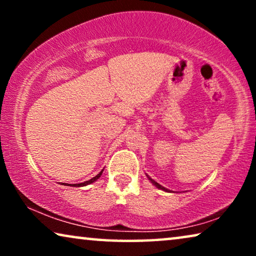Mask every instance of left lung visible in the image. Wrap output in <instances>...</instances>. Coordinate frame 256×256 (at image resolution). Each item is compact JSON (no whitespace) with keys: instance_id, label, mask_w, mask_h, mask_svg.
I'll list each match as a JSON object with an SVG mask.
<instances>
[{"instance_id":"1","label":"left lung","mask_w":256,"mask_h":256,"mask_svg":"<svg viewBox=\"0 0 256 256\" xmlns=\"http://www.w3.org/2000/svg\"><path fill=\"white\" fill-rule=\"evenodd\" d=\"M146 178H148V180H150V183H152V184L154 185V186H156L157 188H160V190H162V191H166V192H172V191H171V190H169V188H164V186H162V185H160V184L157 183V182L154 180L152 178H150V177H149L148 174H146Z\"/></svg>"}]
</instances>
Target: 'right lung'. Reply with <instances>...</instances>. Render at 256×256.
Returning <instances> with one entry per match:
<instances>
[{
    "label": "right lung",
    "mask_w": 256,
    "mask_h": 256,
    "mask_svg": "<svg viewBox=\"0 0 256 256\" xmlns=\"http://www.w3.org/2000/svg\"><path fill=\"white\" fill-rule=\"evenodd\" d=\"M104 169L100 171L99 174H96V177H93V178H90V180H86V182H82V183H79V184H68V183H62V185H66V186H74V188H80V186H86V185H90V184H92V183H94V182L96 180H99V178L101 177V174H102V172H104Z\"/></svg>",
    "instance_id": "obj_1"
}]
</instances>
